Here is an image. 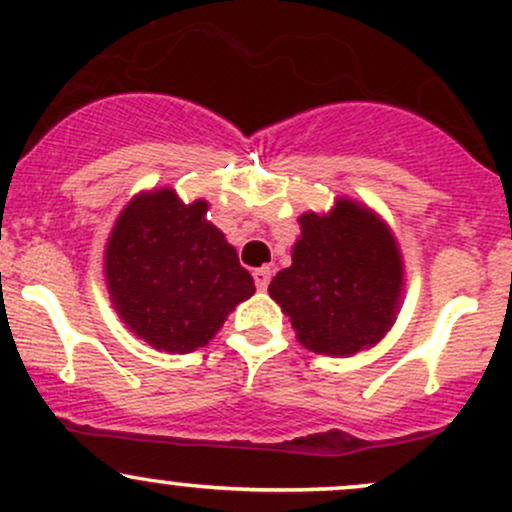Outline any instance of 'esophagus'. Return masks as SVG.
<instances>
[{"label": "esophagus", "instance_id": "34e87169", "mask_svg": "<svg viewBox=\"0 0 512 512\" xmlns=\"http://www.w3.org/2000/svg\"><path fill=\"white\" fill-rule=\"evenodd\" d=\"M252 279H255V286L260 291H264L269 286V281H272V269L269 267H260V269H255V272H252Z\"/></svg>", "mask_w": 512, "mask_h": 512}]
</instances>
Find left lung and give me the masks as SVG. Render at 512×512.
<instances>
[{"instance_id":"obj_1","label":"left lung","mask_w":512,"mask_h":512,"mask_svg":"<svg viewBox=\"0 0 512 512\" xmlns=\"http://www.w3.org/2000/svg\"><path fill=\"white\" fill-rule=\"evenodd\" d=\"M402 291L395 238L373 211L342 199L332 214L301 216L293 264L269 284L298 342L315 354L349 356L392 327Z\"/></svg>"}]
</instances>
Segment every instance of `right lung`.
<instances>
[{
  "mask_svg": "<svg viewBox=\"0 0 512 512\" xmlns=\"http://www.w3.org/2000/svg\"><path fill=\"white\" fill-rule=\"evenodd\" d=\"M105 279L129 330L173 354L209 344L255 293L236 248L207 221V202L182 204L173 190L127 204L105 250Z\"/></svg>",
  "mask_w": 512,
  "mask_h": 512,
  "instance_id": "obj_1",
  "label": "right lung"
}]
</instances>
